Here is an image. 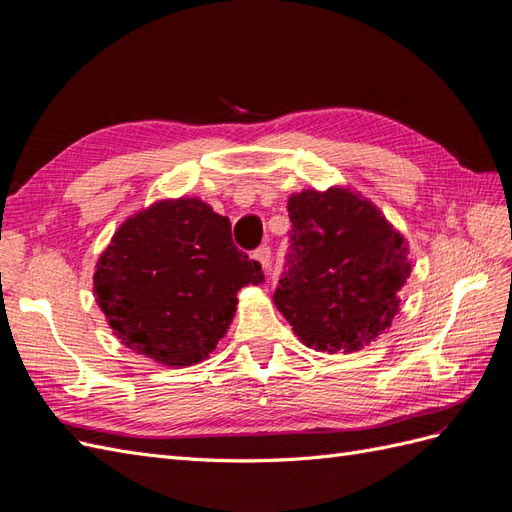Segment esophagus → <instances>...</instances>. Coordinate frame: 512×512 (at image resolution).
<instances>
[{"label":"esophagus","instance_id":"1","mask_svg":"<svg viewBox=\"0 0 512 512\" xmlns=\"http://www.w3.org/2000/svg\"><path fill=\"white\" fill-rule=\"evenodd\" d=\"M254 256H256V260L260 265H263V269H269L271 267V247L265 243V245H260L256 252H254Z\"/></svg>","mask_w":512,"mask_h":512}]
</instances>
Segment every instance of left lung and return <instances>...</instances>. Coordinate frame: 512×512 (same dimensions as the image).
Segmentation results:
<instances>
[{
	"label": "left lung",
	"mask_w": 512,
	"mask_h": 512,
	"mask_svg": "<svg viewBox=\"0 0 512 512\" xmlns=\"http://www.w3.org/2000/svg\"><path fill=\"white\" fill-rule=\"evenodd\" d=\"M289 254L273 293L295 334L319 352H356L391 326L410 260L400 232L345 189L289 199Z\"/></svg>",
	"instance_id": "obj_1"
}]
</instances>
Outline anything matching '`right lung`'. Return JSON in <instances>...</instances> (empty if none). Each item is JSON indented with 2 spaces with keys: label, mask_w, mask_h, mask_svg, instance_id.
Returning <instances> with one entry per match:
<instances>
[{
  "label": "right lung",
  "mask_w": 512,
  "mask_h": 512,
  "mask_svg": "<svg viewBox=\"0 0 512 512\" xmlns=\"http://www.w3.org/2000/svg\"><path fill=\"white\" fill-rule=\"evenodd\" d=\"M265 273L232 241L228 217L199 199L158 202L112 236L95 271L97 304L123 345L167 367L208 358L236 291Z\"/></svg>",
  "instance_id": "right-lung-1"
}]
</instances>
